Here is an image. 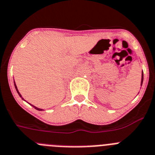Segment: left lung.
<instances>
[{
  "mask_svg": "<svg viewBox=\"0 0 155 155\" xmlns=\"http://www.w3.org/2000/svg\"><path fill=\"white\" fill-rule=\"evenodd\" d=\"M143 73H142V79H141V85H142V83H143Z\"/></svg>",
  "mask_w": 155,
  "mask_h": 155,
  "instance_id": "obj_1",
  "label": "left lung"
}]
</instances>
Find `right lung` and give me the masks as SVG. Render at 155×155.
I'll return each mask as SVG.
<instances>
[{
  "label": "right lung",
  "instance_id": "add662e5",
  "mask_svg": "<svg viewBox=\"0 0 155 155\" xmlns=\"http://www.w3.org/2000/svg\"><path fill=\"white\" fill-rule=\"evenodd\" d=\"M15 89H16V90H17V92H18V95L19 96H20L21 97V94H20V93H19L18 92V88H17V86H16V85H15ZM33 106V105H32ZM33 107H34V106H33ZM36 109V110H41V109H39V108H37V107H34Z\"/></svg>",
  "mask_w": 155,
  "mask_h": 155
}]
</instances>
